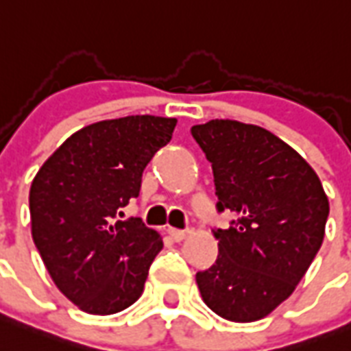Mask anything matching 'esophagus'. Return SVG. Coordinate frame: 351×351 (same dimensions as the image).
Instances as JSON below:
<instances>
[{
  "label": "esophagus",
  "mask_w": 351,
  "mask_h": 351,
  "mask_svg": "<svg viewBox=\"0 0 351 351\" xmlns=\"http://www.w3.org/2000/svg\"><path fill=\"white\" fill-rule=\"evenodd\" d=\"M168 234L173 241H183L186 238V230H178V229H168Z\"/></svg>",
  "instance_id": "34e87169"
}]
</instances>
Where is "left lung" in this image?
Returning <instances> with one entry per match:
<instances>
[{"label": "left lung", "instance_id": "8db88e82", "mask_svg": "<svg viewBox=\"0 0 351 351\" xmlns=\"http://www.w3.org/2000/svg\"><path fill=\"white\" fill-rule=\"evenodd\" d=\"M213 165L218 213V260L195 274L203 302L232 322L267 317L317 256L330 203L322 183L297 150L254 124L216 119L192 126Z\"/></svg>", "mask_w": 351, "mask_h": 351}]
</instances>
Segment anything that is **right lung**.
Here are the masks:
<instances>
[{
    "instance_id": "1",
    "label": "right lung",
    "mask_w": 351,
    "mask_h": 351,
    "mask_svg": "<svg viewBox=\"0 0 351 351\" xmlns=\"http://www.w3.org/2000/svg\"><path fill=\"white\" fill-rule=\"evenodd\" d=\"M178 119L130 115L65 138L29 192L32 240L60 291L89 315L130 308L145 289L162 238L138 219L115 221L137 197L146 165Z\"/></svg>"
}]
</instances>
